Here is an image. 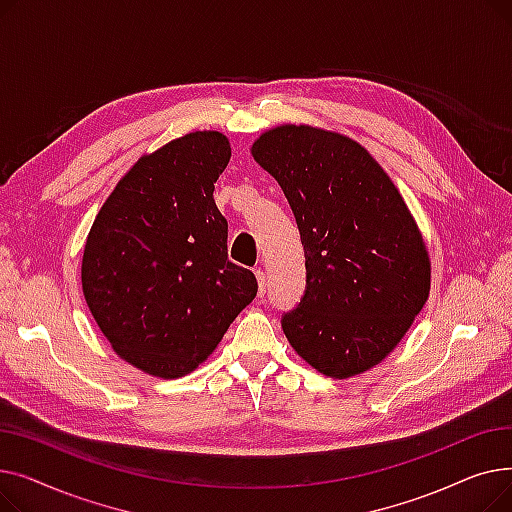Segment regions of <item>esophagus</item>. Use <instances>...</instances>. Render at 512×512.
<instances>
[{"label": "esophagus", "mask_w": 512, "mask_h": 512, "mask_svg": "<svg viewBox=\"0 0 512 512\" xmlns=\"http://www.w3.org/2000/svg\"><path fill=\"white\" fill-rule=\"evenodd\" d=\"M255 276H257V282H259V297H263V294H265V274H263V270H255Z\"/></svg>", "instance_id": "obj_1"}]
</instances>
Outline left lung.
<instances>
[{
  "mask_svg": "<svg viewBox=\"0 0 512 512\" xmlns=\"http://www.w3.org/2000/svg\"><path fill=\"white\" fill-rule=\"evenodd\" d=\"M251 153L290 203L305 249L307 286L282 330L311 367L351 378L378 365L429 297L423 236L390 176L338 132L284 124Z\"/></svg>",
  "mask_w": 512,
  "mask_h": 512,
  "instance_id": "8db88e82",
  "label": "left lung"
}]
</instances>
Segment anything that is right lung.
<instances>
[{
    "label": "right lung",
    "instance_id": "obj_1",
    "mask_svg": "<svg viewBox=\"0 0 512 512\" xmlns=\"http://www.w3.org/2000/svg\"><path fill=\"white\" fill-rule=\"evenodd\" d=\"M222 132L197 130L143 155L99 209L83 255L85 301L114 351L157 378L203 363L257 294L228 259L213 184L230 161Z\"/></svg>",
    "mask_w": 512,
    "mask_h": 512
}]
</instances>
